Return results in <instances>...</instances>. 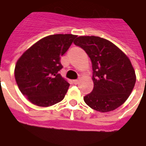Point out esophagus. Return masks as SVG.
Masks as SVG:
<instances>
[{"instance_id":"obj_1","label":"esophagus","mask_w":146,"mask_h":146,"mask_svg":"<svg viewBox=\"0 0 146 146\" xmlns=\"http://www.w3.org/2000/svg\"><path fill=\"white\" fill-rule=\"evenodd\" d=\"M73 82H74V84H78V79H74V80H73Z\"/></svg>"}]
</instances>
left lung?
<instances>
[{"label": "left lung", "instance_id": "1", "mask_svg": "<svg viewBox=\"0 0 146 146\" xmlns=\"http://www.w3.org/2000/svg\"><path fill=\"white\" fill-rule=\"evenodd\" d=\"M74 43L91 59L94 87L84 101L92 109L109 112L124 104L136 82L129 58L113 42L99 36H79Z\"/></svg>", "mask_w": 146, "mask_h": 146}]
</instances>
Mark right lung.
Returning <instances> with one entry per match:
<instances>
[{
    "mask_svg": "<svg viewBox=\"0 0 146 146\" xmlns=\"http://www.w3.org/2000/svg\"><path fill=\"white\" fill-rule=\"evenodd\" d=\"M77 37L72 34H55L42 38L25 51L15 68L19 90L32 104L50 107L62 100L70 84L58 72L60 57Z\"/></svg>",
    "mask_w": 146,
    "mask_h": 146,
    "instance_id": "1",
    "label": "right lung"
}]
</instances>
